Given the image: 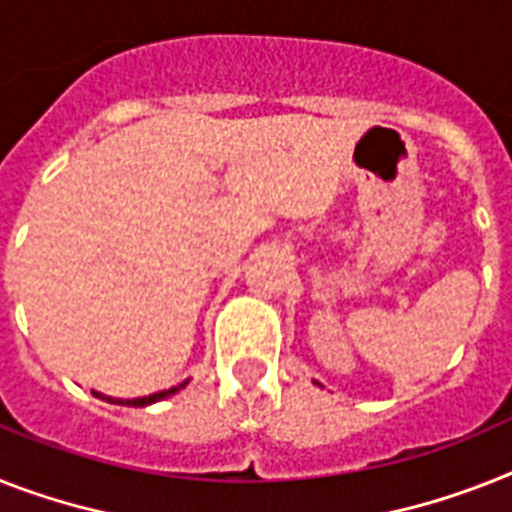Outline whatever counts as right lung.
<instances>
[{"label": "right lung", "mask_w": 512, "mask_h": 512, "mask_svg": "<svg viewBox=\"0 0 512 512\" xmlns=\"http://www.w3.org/2000/svg\"><path fill=\"white\" fill-rule=\"evenodd\" d=\"M184 386V384H181ZM178 386H173V389H165V392H157V394H149V397H136V400H115L118 405H134V407H144V405H152V402H160L165 400V397H170V394H176Z\"/></svg>", "instance_id": "obj_1"}]
</instances>
